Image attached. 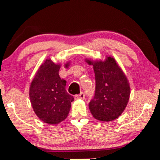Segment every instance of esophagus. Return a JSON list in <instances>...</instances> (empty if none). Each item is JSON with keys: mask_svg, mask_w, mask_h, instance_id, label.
<instances>
[{"mask_svg": "<svg viewBox=\"0 0 160 160\" xmlns=\"http://www.w3.org/2000/svg\"><path fill=\"white\" fill-rule=\"evenodd\" d=\"M84 98H85V94H84L83 92H81L80 94L76 95V96H74L75 99H83Z\"/></svg>", "mask_w": 160, "mask_h": 160, "instance_id": "obj_1", "label": "esophagus"}]
</instances>
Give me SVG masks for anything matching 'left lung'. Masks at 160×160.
Returning <instances> with one entry per match:
<instances>
[{
    "instance_id": "8db88e82",
    "label": "left lung",
    "mask_w": 160,
    "mask_h": 160,
    "mask_svg": "<svg viewBox=\"0 0 160 160\" xmlns=\"http://www.w3.org/2000/svg\"><path fill=\"white\" fill-rule=\"evenodd\" d=\"M93 66L96 91L89 108L95 118L111 122L120 116L129 101L131 88L127 77L113 57L105 60H86Z\"/></svg>"
}]
</instances>
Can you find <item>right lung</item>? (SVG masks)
<instances>
[{
    "label": "right lung",
    "mask_w": 160,
    "mask_h": 160,
    "mask_svg": "<svg viewBox=\"0 0 160 160\" xmlns=\"http://www.w3.org/2000/svg\"><path fill=\"white\" fill-rule=\"evenodd\" d=\"M60 68L61 64L46 59L35 74L29 87L33 111L40 120L49 124L63 122L73 101V96L65 89L66 80L59 77Z\"/></svg>",
    "instance_id": "obj_1"
}]
</instances>
